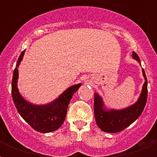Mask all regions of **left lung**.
Masks as SVG:
<instances>
[{"instance_id": "obj_1", "label": "left lung", "mask_w": 157, "mask_h": 157, "mask_svg": "<svg viewBox=\"0 0 157 157\" xmlns=\"http://www.w3.org/2000/svg\"><path fill=\"white\" fill-rule=\"evenodd\" d=\"M132 58L140 64V59L135 52ZM145 82L140 95L134 104L123 109H108L104 105L103 98L98 94H94V117L97 125L101 130L107 133H118L134 123L144 111L147 98V81L144 69H142Z\"/></svg>"}]
</instances>
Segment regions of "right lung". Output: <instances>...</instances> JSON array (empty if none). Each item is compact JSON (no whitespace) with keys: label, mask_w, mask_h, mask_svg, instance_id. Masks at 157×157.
I'll return each mask as SVG.
<instances>
[{"label":"right lung","mask_w":157,"mask_h":157,"mask_svg":"<svg viewBox=\"0 0 157 157\" xmlns=\"http://www.w3.org/2000/svg\"><path fill=\"white\" fill-rule=\"evenodd\" d=\"M25 50L18 58L12 79V98L15 107L23 119L33 129L40 133H50L60 128L63 123L68 104L72 96L81 87V84L70 86L60 95L46 104H33L21 95L18 89V66L23 60Z\"/></svg>","instance_id":"obj_1"}]
</instances>
